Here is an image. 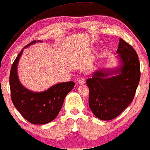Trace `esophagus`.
<instances>
[{"mask_svg":"<svg viewBox=\"0 0 150 150\" xmlns=\"http://www.w3.org/2000/svg\"><path fill=\"white\" fill-rule=\"evenodd\" d=\"M85 78L84 77H80L79 80H78V83L81 84V85H83V84L85 83Z\"/></svg>","mask_w":150,"mask_h":150,"instance_id":"esophagus-1","label":"esophagus"}]
</instances>
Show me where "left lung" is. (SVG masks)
<instances>
[{"label":"left lung","mask_w":150,"mask_h":150,"mask_svg":"<svg viewBox=\"0 0 150 150\" xmlns=\"http://www.w3.org/2000/svg\"><path fill=\"white\" fill-rule=\"evenodd\" d=\"M116 53L122 65L112 73L119 75L108 77L112 73L100 69L86 81L90 108L102 120L114 119L132 103L140 80V63L133 47L120 38Z\"/></svg>","instance_id":"8db88e82"}]
</instances>
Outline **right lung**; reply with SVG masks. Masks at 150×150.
<instances>
[{"label":"right lung","mask_w":150,"mask_h":150,"mask_svg":"<svg viewBox=\"0 0 150 150\" xmlns=\"http://www.w3.org/2000/svg\"><path fill=\"white\" fill-rule=\"evenodd\" d=\"M35 43L36 41L30 42L24 48ZM22 52L23 50L16 57L10 71L9 86L12 102L22 117L31 124L49 123L58 115L65 97L74 88L75 83H60L42 92H33L27 90L20 83L17 74L18 63Z\"/></svg>","instance_id":"add662e5"}]
</instances>
